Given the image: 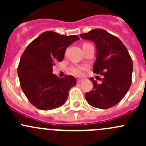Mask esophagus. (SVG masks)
Returning a JSON list of instances; mask_svg holds the SVG:
<instances>
[{"label": "esophagus", "instance_id": "esophagus-1", "mask_svg": "<svg viewBox=\"0 0 146 146\" xmlns=\"http://www.w3.org/2000/svg\"><path fill=\"white\" fill-rule=\"evenodd\" d=\"M82 82V80H80V79H78L77 80V83H81Z\"/></svg>", "mask_w": 146, "mask_h": 146}]
</instances>
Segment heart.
I'll return each instance as SVG.
<instances>
[{
    "mask_svg": "<svg viewBox=\"0 0 146 146\" xmlns=\"http://www.w3.org/2000/svg\"><path fill=\"white\" fill-rule=\"evenodd\" d=\"M87 44H84L82 45V46ZM85 69H86V67H85V66H73V67H72L71 69H70V70H71L73 74L76 75V76H82V75H83L84 70H85Z\"/></svg>",
    "mask_w": 146,
    "mask_h": 146,
    "instance_id": "heart-1",
    "label": "heart"
}]
</instances>
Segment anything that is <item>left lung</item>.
I'll list each match as a JSON object with an SVG mask.
<instances>
[{"mask_svg":"<svg viewBox=\"0 0 146 146\" xmlns=\"http://www.w3.org/2000/svg\"><path fill=\"white\" fill-rule=\"evenodd\" d=\"M80 36L95 44L97 55L93 72L104 76L101 84L90 78L93 88L85 94V99L95 108H110L118 104L130 88L133 73L131 58L121 41L104 29H92Z\"/></svg>","mask_w":146,"mask_h":146,"instance_id":"left-lung-1","label":"left lung"}]
</instances>
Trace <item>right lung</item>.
<instances>
[{"instance_id":"1","label":"right lung","mask_w":146,"mask_h":146,"mask_svg":"<svg viewBox=\"0 0 146 146\" xmlns=\"http://www.w3.org/2000/svg\"><path fill=\"white\" fill-rule=\"evenodd\" d=\"M77 40L76 35L45 32L32 41L22 55L17 68L20 86L36 108L51 110L67 100L76 79L72 76L60 78L52 73L53 66L56 61H62L66 48Z\"/></svg>"}]
</instances>
